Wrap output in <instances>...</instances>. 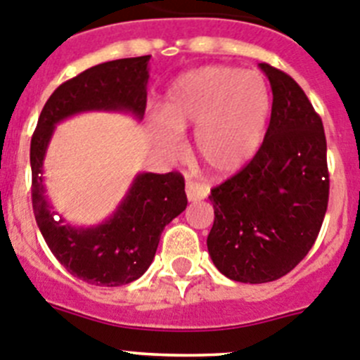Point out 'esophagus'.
Listing matches in <instances>:
<instances>
[{"instance_id":"obj_1","label":"esophagus","mask_w":360,"mask_h":360,"mask_svg":"<svg viewBox=\"0 0 360 360\" xmlns=\"http://www.w3.org/2000/svg\"><path fill=\"white\" fill-rule=\"evenodd\" d=\"M186 193H187V200L189 201H200L203 198L208 196L210 189L207 186L200 182H194V180H187V186H186Z\"/></svg>"}]
</instances>
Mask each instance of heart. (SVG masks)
Segmentation results:
<instances>
[{
    "label": "heart",
    "mask_w": 360,
    "mask_h": 360,
    "mask_svg": "<svg viewBox=\"0 0 360 360\" xmlns=\"http://www.w3.org/2000/svg\"><path fill=\"white\" fill-rule=\"evenodd\" d=\"M270 111L269 88L256 72L208 65L180 75L167 90L153 127L157 145L180 148L194 129V148L212 174H233L258 152Z\"/></svg>",
    "instance_id": "b5f03b06"
}]
</instances>
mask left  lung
Segmentation results:
<instances>
[{
	"label": "left lung",
	"mask_w": 360,
	"mask_h": 360,
	"mask_svg": "<svg viewBox=\"0 0 360 360\" xmlns=\"http://www.w3.org/2000/svg\"><path fill=\"white\" fill-rule=\"evenodd\" d=\"M272 88L265 139L237 174L214 187L207 245L219 272L238 283H270L309 252L328 203L323 123L286 72L259 63Z\"/></svg>",
	"instance_id": "8db88e82"
}]
</instances>
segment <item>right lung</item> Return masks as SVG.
<instances>
[{
    "instance_id": "obj_1",
    "label": "right lung",
    "mask_w": 360,
    "mask_h": 360,
    "mask_svg": "<svg viewBox=\"0 0 360 360\" xmlns=\"http://www.w3.org/2000/svg\"><path fill=\"white\" fill-rule=\"evenodd\" d=\"M150 56L95 65L53 91L33 132L32 203L44 240L77 279L95 286L129 285L146 272L160 233L187 207L186 182L176 171L139 173L115 214L94 228L65 224L46 198L42 166L54 125L84 111H127L141 120L146 109Z\"/></svg>"
}]
</instances>
